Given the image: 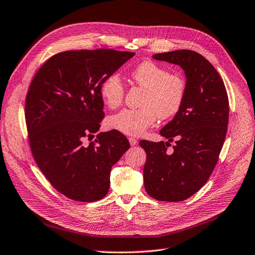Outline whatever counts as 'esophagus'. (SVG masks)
Segmentation results:
<instances>
[{"instance_id":"34e87169","label":"esophagus","mask_w":255,"mask_h":255,"mask_svg":"<svg viewBox=\"0 0 255 255\" xmlns=\"http://www.w3.org/2000/svg\"><path fill=\"white\" fill-rule=\"evenodd\" d=\"M128 139H129V142H130L131 146H135L137 143V139H135L134 137H129Z\"/></svg>"}]
</instances>
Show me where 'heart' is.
Masks as SVG:
<instances>
[{
	"mask_svg": "<svg viewBox=\"0 0 255 255\" xmlns=\"http://www.w3.org/2000/svg\"><path fill=\"white\" fill-rule=\"evenodd\" d=\"M130 78L143 88L139 109H124L107 119V127L130 136H139L153 126L158 117L170 119L179 112L186 95V80L165 66L151 60L142 61L130 72ZM100 96L104 104L115 109L125 96V88L117 74L102 81Z\"/></svg>",
	"mask_w": 255,
	"mask_h": 255,
	"instance_id": "b5f03b06",
	"label": "heart"
}]
</instances>
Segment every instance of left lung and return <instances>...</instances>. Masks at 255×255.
<instances>
[{
    "mask_svg": "<svg viewBox=\"0 0 255 255\" xmlns=\"http://www.w3.org/2000/svg\"><path fill=\"white\" fill-rule=\"evenodd\" d=\"M152 57L180 66L186 95L179 112L160 130L169 141L177 138L173 151H166L168 141H139L147 153L143 184L156 200L179 202L200 190L215 169L227 132L228 96L219 73L199 53L176 50Z\"/></svg>",
    "mask_w": 255,
    "mask_h": 255,
    "instance_id": "1",
    "label": "left lung"
}]
</instances>
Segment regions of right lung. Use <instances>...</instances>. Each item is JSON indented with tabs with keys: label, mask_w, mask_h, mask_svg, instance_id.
Here are the masks:
<instances>
[{
	"label": "right lung",
	"mask_w": 255,
	"mask_h": 255,
	"mask_svg": "<svg viewBox=\"0 0 255 255\" xmlns=\"http://www.w3.org/2000/svg\"><path fill=\"white\" fill-rule=\"evenodd\" d=\"M135 53L112 49L65 51L33 78L26 98L29 142L38 168L59 193L93 202L106 196L113 165L129 148L121 132H101L102 81Z\"/></svg>",
	"instance_id": "1"
}]
</instances>
